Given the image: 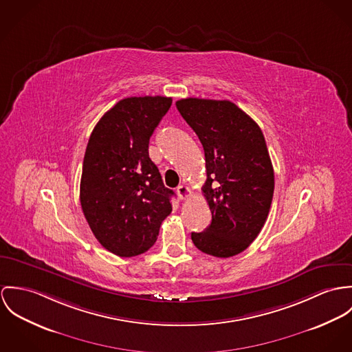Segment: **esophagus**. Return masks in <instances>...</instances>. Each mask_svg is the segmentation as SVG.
Wrapping results in <instances>:
<instances>
[{"label":"esophagus","instance_id":"esophagus-1","mask_svg":"<svg viewBox=\"0 0 352 352\" xmlns=\"http://www.w3.org/2000/svg\"><path fill=\"white\" fill-rule=\"evenodd\" d=\"M177 193H178V197H179L181 199H186V198H189V197L192 195V190H190L188 186L181 185V186L177 188Z\"/></svg>","mask_w":352,"mask_h":352}]
</instances>
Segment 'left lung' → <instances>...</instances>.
<instances>
[{
    "mask_svg": "<svg viewBox=\"0 0 352 352\" xmlns=\"http://www.w3.org/2000/svg\"><path fill=\"white\" fill-rule=\"evenodd\" d=\"M204 147L202 193L210 226L192 232L195 247L212 256L243 252L261 232L274 195V170L259 125L234 102L184 98L175 102Z\"/></svg>",
    "mask_w": 352,
    "mask_h": 352,
    "instance_id": "obj_1",
    "label": "left lung"
}]
</instances>
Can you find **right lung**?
Here are the masks:
<instances>
[{"mask_svg": "<svg viewBox=\"0 0 352 352\" xmlns=\"http://www.w3.org/2000/svg\"><path fill=\"white\" fill-rule=\"evenodd\" d=\"M173 100L128 97L94 126L83 157L79 199L104 248L129 258L150 250L171 213L174 192L163 185L148 143Z\"/></svg>", "mask_w": 352, "mask_h": 352, "instance_id": "right-lung-1", "label": "right lung"}]
</instances>
